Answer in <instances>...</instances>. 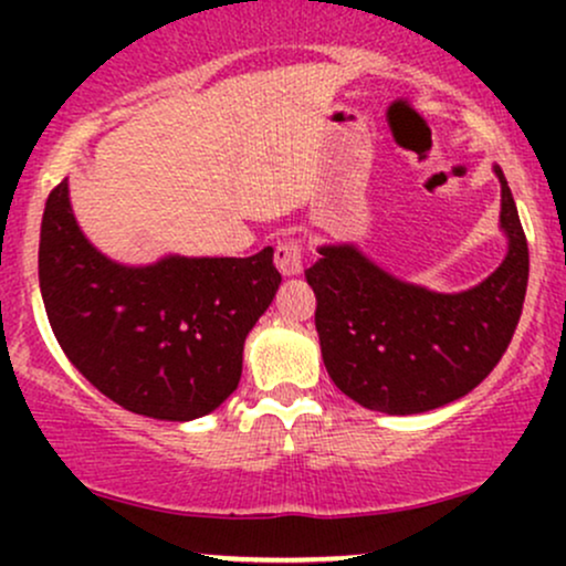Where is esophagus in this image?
<instances>
[{"label": "esophagus", "mask_w": 566, "mask_h": 566, "mask_svg": "<svg viewBox=\"0 0 566 566\" xmlns=\"http://www.w3.org/2000/svg\"><path fill=\"white\" fill-rule=\"evenodd\" d=\"M274 263L284 276H301L303 274V244L297 242V239L279 242L276 252H274Z\"/></svg>", "instance_id": "1"}]
</instances>
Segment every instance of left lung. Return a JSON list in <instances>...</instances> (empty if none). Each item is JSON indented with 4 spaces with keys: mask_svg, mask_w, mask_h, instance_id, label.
I'll return each instance as SVG.
<instances>
[{
    "mask_svg": "<svg viewBox=\"0 0 566 566\" xmlns=\"http://www.w3.org/2000/svg\"><path fill=\"white\" fill-rule=\"evenodd\" d=\"M505 255L490 276L460 292L407 282L354 242L319 244L305 269L316 295V333L329 378L356 405L418 415L450 405L482 382L509 348L522 316L530 252L500 165Z\"/></svg>",
    "mask_w": 566,
    "mask_h": 566,
    "instance_id": "obj_1",
    "label": "left lung"
}]
</instances>
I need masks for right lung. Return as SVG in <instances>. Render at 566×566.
Returning a JSON list of instances; mask_svg holds the SVG:
<instances>
[{
  "label": "right lung",
  "mask_w": 566,
  "mask_h": 566,
  "mask_svg": "<svg viewBox=\"0 0 566 566\" xmlns=\"http://www.w3.org/2000/svg\"><path fill=\"white\" fill-rule=\"evenodd\" d=\"M279 284L271 247L252 258L129 265L84 237L69 178L44 205L39 287L53 333L71 365L135 415L188 423L223 405Z\"/></svg>",
  "instance_id": "obj_1"
}]
</instances>
